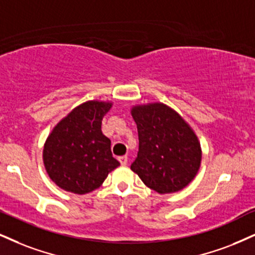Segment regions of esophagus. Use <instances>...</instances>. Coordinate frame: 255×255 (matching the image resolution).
I'll use <instances>...</instances> for the list:
<instances>
[{"label":"esophagus","mask_w":255,"mask_h":255,"mask_svg":"<svg viewBox=\"0 0 255 255\" xmlns=\"http://www.w3.org/2000/svg\"><path fill=\"white\" fill-rule=\"evenodd\" d=\"M118 159H119V162H121L122 165L128 164V156H121Z\"/></svg>","instance_id":"esophagus-1"}]
</instances>
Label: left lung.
Segmentation results:
<instances>
[{
  "label": "left lung",
  "instance_id": "obj_1",
  "mask_svg": "<svg viewBox=\"0 0 255 255\" xmlns=\"http://www.w3.org/2000/svg\"><path fill=\"white\" fill-rule=\"evenodd\" d=\"M139 150L131 170L158 194L187 187L202 159L199 138L178 112L163 103L137 104L131 109Z\"/></svg>",
  "mask_w": 255,
  "mask_h": 255
}]
</instances>
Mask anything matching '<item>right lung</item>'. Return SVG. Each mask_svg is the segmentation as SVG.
Wrapping results in <instances>:
<instances>
[{
	"label": "right lung",
	"mask_w": 255,
	"mask_h": 255,
	"mask_svg": "<svg viewBox=\"0 0 255 255\" xmlns=\"http://www.w3.org/2000/svg\"><path fill=\"white\" fill-rule=\"evenodd\" d=\"M112 105L103 100L80 104L47 137L43 165L62 190L78 195L91 193L121 165L112 156L111 140L102 132V121Z\"/></svg>",
	"instance_id": "obj_1"
}]
</instances>
